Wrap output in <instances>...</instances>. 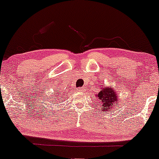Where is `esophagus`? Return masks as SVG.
<instances>
[{"instance_id":"1","label":"esophagus","mask_w":159,"mask_h":159,"mask_svg":"<svg viewBox=\"0 0 159 159\" xmlns=\"http://www.w3.org/2000/svg\"><path fill=\"white\" fill-rule=\"evenodd\" d=\"M83 90H84L83 88H78V89H77V90H78V91H82Z\"/></svg>"}]
</instances>
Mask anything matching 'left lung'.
Listing matches in <instances>:
<instances>
[{
    "label": "left lung",
    "mask_w": 159,
    "mask_h": 159,
    "mask_svg": "<svg viewBox=\"0 0 159 159\" xmlns=\"http://www.w3.org/2000/svg\"><path fill=\"white\" fill-rule=\"evenodd\" d=\"M99 93L96 95L95 99L99 101L98 103L101 106L102 111H108L118 105V96L117 91L111 88H102L101 87Z\"/></svg>",
    "instance_id": "obj_1"
}]
</instances>
